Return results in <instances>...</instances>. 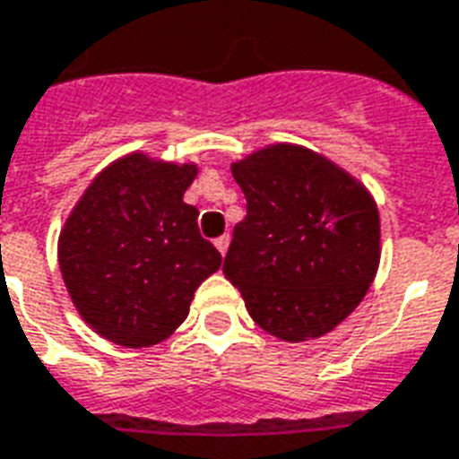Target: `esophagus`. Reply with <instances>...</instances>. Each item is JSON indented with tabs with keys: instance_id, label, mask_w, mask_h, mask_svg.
Segmentation results:
<instances>
[{
	"instance_id": "esophagus-1",
	"label": "esophagus",
	"mask_w": 459,
	"mask_h": 459,
	"mask_svg": "<svg viewBox=\"0 0 459 459\" xmlns=\"http://www.w3.org/2000/svg\"><path fill=\"white\" fill-rule=\"evenodd\" d=\"M229 243H230L229 233H226V236H221V238H216V247H219L221 255H226V250H229Z\"/></svg>"
}]
</instances>
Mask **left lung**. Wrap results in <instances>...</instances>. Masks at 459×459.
Instances as JSON below:
<instances>
[{
  "label": "left lung",
  "instance_id": "1",
  "mask_svg": "<svg viewBox=\"0 0 459 459\" xmlns=\"http://www.w3.org/2000/svg\"><path fill=\"white\" fill-rule=\"evenodd\" d=\"M246 195L223 260L260 328L321 338L355 311L379 264V212L358 179L301 145H267L233 162Z\"/></svg>",
  "mask_w": 459,
  "mask_h": 459
}]
</instances>
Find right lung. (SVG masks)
<instances>
[{"instance_id":"right-lung-1","label":"right lung","mask_w":459,"mask_h":459,"mask_svg":"<svg viewBox=\"0 0 459 459\" xmlns=\"http://www.w3.org/2000/svg\"><path fill=\"white\" fill-rule=\"evenodd\" d=\"M196 165L143 152L94 178L57 240V263L84 321L124 348L165 341L189 314L196 287L221 267L182 202Z\"/></svg>"}]
</instances>
